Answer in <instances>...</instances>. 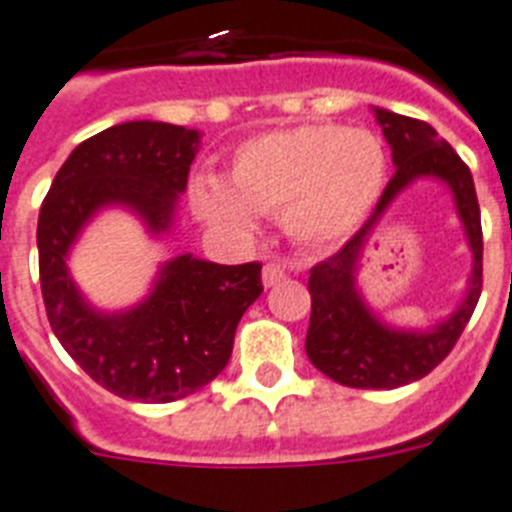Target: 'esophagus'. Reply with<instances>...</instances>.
Segmentation results:
<instances>
[{"instance_id":"obj_1","label":"esophagus","mask_w":512,"mask_h":512,"mask_svg":"<svg viewBox=\"0 0 512 512\" xmlns=\"http://www.w3.org/2000/svg\"><path fill=\"white\" fill-rule=\"evenodd\" d=\"M283 278H286V268H283V265H278V263H268L263 268V283L265 286H276V283H281Z\"/></svg>"}]
</instances>
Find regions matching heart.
I'll use <instances>...</instances> for the list:
<instances>
[{"label":"heart","instance_id":"obj_1","mask_svg":"<svg viewBox=\"0 0 512 512\" xmlns=\"http://www.w3.org/2000/svg\"><path fill=\"white\" fill-rule=\"evenodd\" d=\"M388 176L372 132L302 124L252 137L231 158V184L197 176L195 208L236 234H255L257 213L281 216L304 244L341 242L369 216Z\"/></svg>","mask_w":512,"mask_h":512}]
</instances>
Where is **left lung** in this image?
<instances>
[{
	"instance_id": "8db88e82",
	"label": "left lung",
	"mask_w": 512,
	"mask_h": 512,
	"mask_svg": "<svg viewBox=\"0 0 512 512\" xmlns=\"http://www.w3.org/2000/svg\"><path fill=\"white\" fill-rule=\"evenodd\" d=\"M375 117L393 150L395 174L362 229L336 255L309 270L312 315L304 349L322 375L346 388L390 390L422 380L453 351L482 294L484 242L474 179L458 153L422 119L385 109H375ZM422 175H435L454 192L456 209L475 252V268L462 307L448 321L429 331H395L382 326L363 304L355 289V265L381 213L403 186Z\"/></svg>"
}]
</instances>
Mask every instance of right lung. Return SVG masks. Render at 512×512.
Wrapping results in <instances>:
<instances>
[{"label": "right lung", "instance_id": "1", "mask_svg": "<svg viewBox=\"0 0 512 512\" xmlns=\"http://www.w3.org/2000/svg\"><path fill=\"white\" fill-rule=\"evenodd\" d=\"M197 143V130L166 122L98 132L62 163L38 216L51 330L98 385L127 401L169 403L205 388L229 364L236 325L263 294L260 263L218 265L192 255L163 265L148 299L127 312H98L72 283L67 252L96 210L122 205L150 234L169 229Z\"/></svg>", "mask_w": 512, "mask_h": 512}]
</instances>
